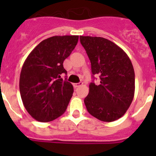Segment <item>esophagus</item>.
<instances>
[{"instance_id": "esophagus-1", "label": "esophagus", "mask_w": 156, "mask_h": 156, "mask_svg": "<svg viewBox=\"0 0 156 156\" xmlns=\"http://www.w3.org/2000/svg\"><path fill=\"white\" fill-rule=\"evenodd\" d=\"M82 84H83L82 82L75 83V84H73V86H74V87L76 88V87H80V86H81V85H82Z\"/></svg>"}]
</instances>
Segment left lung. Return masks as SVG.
Listing matches in <instances>:
<instances>
[{"label": "left lung", "instance_id": "obj_1", "mask_svg": "<svg viewBox=\"0 0 156 156\" xmlns=\"http://www.w3.org/2000/svg\"><path fill=\"white\" fill-rule=\"evenodd\" d=\"M91 63L94 75L100 82L89 85L84 99L88 112L103 122L120 119L130 107L135 90V74L127 53L111 41L101 37L80 36Z\"/></svg>", "mask_w": 156, "mask_h": 156}]
</instances>
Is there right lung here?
Wrapping results in <instances>:
<instances>
[{
    "mask_svg": "<svg viewBox=\"0 0 156 156\" xmlns=\"http://www.w3.org/2000/svg\"><path fill=\"white\" fill-rule=\"evenodd\" d=\"M78 35L53 36L42 41L26 58L20 78L25 108L41 122L62 115L73 94V86L61 78L67 72L63 62L77 45Z\"/></svg>",
    "mask_w": 156,
    "mask_h": 156,
    "instance_id": "add662e5",
    "label": "right lung"
}]
</instances>
